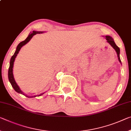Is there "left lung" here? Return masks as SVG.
Instances as JSON below:
<instances>
[{"instance_id": "1", "label": "left lung", "mask_w": 131, "mask_h": 131, "mask_svg": "<svg viewBox=\"0 0 131 131\" xmlns=\"http://www.w3.org/2000/svg\"><path fill=\"white\" fill-rule=\"evenodd\" d=\"M105 39H106L107 42L108 43H109V44L114 49V50L116 51V52H117V54L118 61H119V62H120V63H121V64H122L121 63V59H120V57H119L120 49L119 48V47H118V46H117V45L115 44V42H114L113 38H112L111 37H110V36H105Z\"/></svg>"}]
</instances>
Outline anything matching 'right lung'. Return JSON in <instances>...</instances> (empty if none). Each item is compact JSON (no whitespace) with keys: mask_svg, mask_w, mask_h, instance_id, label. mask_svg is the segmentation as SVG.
Masks as SVG:
<instances>
[{"mask_svg":"<svg viewBox=\"0 0 131 131\" xmlns=\"http://www.w3.org/2000/svg\"><path fill=\"white\" fill-rule=\"evenodd\" d=\"M44 32L43 31H33L32 32H30L28 36L27 37L26 39L24 41H22L20 43H18V45H17V48H16V50L14 52V55L12 56L11 59H10V66H9V71H8V78H9V80L10 83H11L12 87L14 89V90L16 91V92H17L18 93H20V94H21L23 95H25V96L28 97V98H32V97H35L37 96H40V95H42V94H44L45 93H41L40 94L37 95H34V96H30V95H27V94H25L21 90V89H20L19 86H18L17 84L16 83L15 80H14V76H13V65H14V61H15V58L17 57V54L19 52V51L20 50V49L21 48V47L23 46H24V45H26L27 43H28L29 41H30V39L32 38V37L36 35L37 34H42V33Z\"/></svg>","mask_w":131,"mask_h":131,"instance_id":"right-lung-1","label":"right lung"}]
</instances>
